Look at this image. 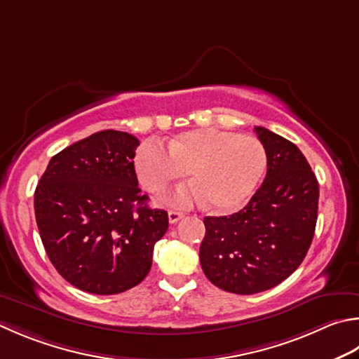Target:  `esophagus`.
<instances>
[{
  "mask_svg": "<svg viewBox=\"0 0 359 359\" xmlns=\"http://www.w3.org/2000/svg\"><path fill=\"white\" fill-rule=\"evenodd\" d=\"M184 216H185V215L182 213V212H179V210H170V212H168V219H170L171 224L179 222Z\"/></svg>",
  "mask_w": 359,
  "mask_h": 359,
  "instance_id": "34e87169",
  "label": "esophagus"
}]
</instances>
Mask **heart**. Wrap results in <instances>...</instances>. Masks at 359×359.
<instances>
[{"mask_svg": "<svg viewBox=\"0 0 359 359\" xmlns=\"http://www.w3.org/2000/svg\"><path fill=\"white\" fill-rule=\"evenodd\" d=\"M268 166V154L255 137L216 128L182 132L168 142V152L156 142L138 147L135 170L147 193H166L187 172L193 185L179 201L203 199L216 213L243 207L255 193Z\"/></svg>", "mask_w": 359, "mask_h": 359, "instance_id": "1", "label": "heart"}]
</instances>
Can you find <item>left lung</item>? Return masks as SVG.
Returning <instances> with one entry per match:
<instances>
[{"label": "left lung", "instance_id": "obj_1", "mask_svg": "<svg viewBox=\"0 0 359 359\" xmlns=\"http://www.w3.org/2000/svg\"><path fill=\"white\" fill-rule=\"evenodd\" d=\"M268 154L264 182L248 205L230 216H207L199 259L215 286L255 294L282 283L304 262L318 221L319 185L290 140L257 126Z\"/></svg>", "mask_w": 359, "mask_h": 359}]
</instances>
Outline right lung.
<instances>
[{"label":"right lung","mask_w":359,"mask_h":359,"mask_svg":"<svg viewBox=\"0 0 359 359\" xmlns=\"http://www.w3.org/2000/svg\"><path fill=\"white\" fill-rule=\"evenodd\" d=\"M138 140L101 130L49 160L34 194L35 221L51 263L68 283L110 296L142 283L168 230L147 207L133 166Z\"/></svg>","instance_id":"1"}]
</instances>
